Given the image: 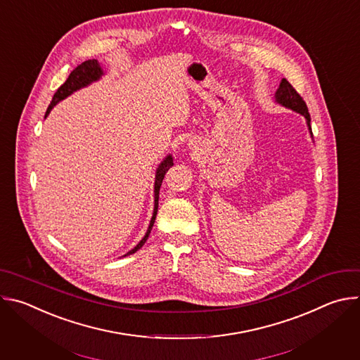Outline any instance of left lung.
<instances>
[{
  "instance_id": "1",
  "label": "left lung",
  "mask_w": 360,
  "mask_h": 360,
  "mask_svg": "<svg viewBox=\"0 0 360 360\" xmlns=\"http://www.w3.org/2000/svg\"><path fill=\"white\" fill-rule=\"evenodd\" d=\"M275 99L278 104L297 112V114H302L304 118H306V124L307 127H309V132L312 135V128H311V115H309V111H307V107H306V102L303 101V98L296 92V89L289 84V81L286 78H282L281 84H279V88L275 94Z\"/></svg>"
}]
</instances>
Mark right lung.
Wrapping results in <instances>:
<instances>
[{
  "instance_id": "1",
  "label": "right lung",
  "mask_w": 360,
  "mask_h": 360,
  "mask_svg": "<svg viewBox=\"0 0 360 360\" xmlns=\"http://www.w3.org/2000/svg\"><path fill=\"white\" fill-rule=\"evenodd\" d=\"M104 74V71H102L101 65L98 64L96 60H88L82 64H79L71 74L70 77L67 78V81L57 89V92L54 94L53 96V101H51V104L45 112V117L51 112V110H53L60 101H63L64 98H67L68 95H71L72 92L89 85L91 82L96 81L101 78V75ZM174 165V160H172V155H168L162 162L161 165L158 167L157 169V175H155V188H153V198H155V200H153V215L150 218V222H149V226H148V231L145 233V236L139 240V243L131 249L127 255H132L135 253L138 249L142 248V245L146 242L149 233H150V229L153 226V222H155V218H157V212H158V199H160V189H161V185H162V181H164V176L165 174L168 172V169ZM125 255V256H127Z\"/></svg>"
}]
</instances>
